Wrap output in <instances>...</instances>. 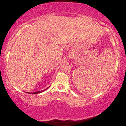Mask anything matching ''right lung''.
I'll return each instance as SVG.
<instances>
[{"label": "right lung", "mask_w": 126, "mask_h": 126, "mask_svg": "<svg viewBox=\"0 0 126 126\" xmlns=\"http://www.w3.org/2000/svg\"><path fill=\"white\" fill-rule=\"evenodd\" d=\"M45 90H46V89H44V90H43V91H38V92H34V93H30V94H39V93H41V92H43V91H44Z\"/></svg>", "instance_id": "right-lung-1"}]
</instances>
